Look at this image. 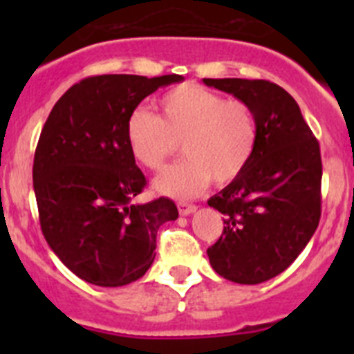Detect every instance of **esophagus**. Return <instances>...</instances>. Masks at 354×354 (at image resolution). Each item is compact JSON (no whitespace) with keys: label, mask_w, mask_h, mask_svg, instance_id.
Listing matches in <instances>:
<instances>
[{"label":"esophagus","mask_w":354,"mask_h":354,"mask_svg":"<svg viewBox=\"0 0 354 354\" xmlns=\"http://www.w3.org/2000/svg\"><path fill=\"white\" fill-rule=\"evenodd\" d=\"M196 211V205L186 204V202H179V212L183 216H189Z\"/></svg>","instance_id":"34e87169"}]
</instances>
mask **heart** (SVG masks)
Here are the masks:
<instances>
[{"label": "heart", "instance_id": "b5f03b06", "mask_svg": "<svg viewBox=\"0 0 354 354\" xmlns=\"http://www.w3.org/2000/svg\"><path fill=\"white\" fill-rule=\"evenodd\" d=\"M159 117L136 108L127 117L126 140L136 161L159 170L177 150L186 159L167 168L154 180L159 193L192 198L211 183L228 184L248 167L257 145V120L239 99L184 83L162 93Z\"/></svg>", "mask_w": 354, "mask_h": 354}]
</instances>
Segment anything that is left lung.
<instances>
[{
	"label": "left lung",
	"mask_w": 354,
	"mask_h": 354,
	"mask_svg": "<svg viewBox=\"0 0 354 354\" xmlns=\"http://www.w3.org/2000/svg\"><path fill=\"white\" fill-rule=\"evenodd\" d=\"M252 108L257 145L248 167L207 204L223 218V234L207 250L212 270L255 286L286 271L314 236L321 218V150L299 106L264 80H204Z\"/></svg>",
	"instance_id": "obj_1"
}]
</instances>
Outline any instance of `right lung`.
I'll return each instance as SVG.
<instances>
[{
    "label": "right lung",
    "instance_id": "right-lung-1",
    "mask_svg": "<svg viewBox=\"0 0 354 354\" xmlns=\"http://www.w3.org/2000/svg\"><path fill=\"white\" fill-rule=\"evenodd\" d=\"M183 80L86 77L58 99L44 124L33 161L40 227L56 257L84 282H136L154 262L159 227L179 216L165 196L134 202L147 183L127 147L126 122L147 95Z\"/></svg>",
    "mask_w": 354,
    "mask_h": 354
}]
</instances>
